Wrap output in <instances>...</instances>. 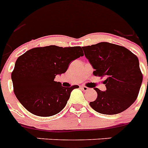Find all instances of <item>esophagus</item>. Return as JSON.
<instances>
[{
	"instance_id": "esophagus-1",
	"label": "esophagus",
	"mask_w": 148,
	"mask_h": 148,
	"mask_svg": "<svg viewBox=\"0 0 148 148\" xmlns=\"http://www.w3.org/2000/svg\"><path fill=\"white\" fill-rule=\"evenodd\" d=\"M81 89H82L84 91H87V90H90V88H89V87H87V86H81Z\"/></svg>"
}]
</instances>
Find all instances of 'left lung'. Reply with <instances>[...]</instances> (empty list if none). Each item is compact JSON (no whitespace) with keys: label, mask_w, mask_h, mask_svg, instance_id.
<instances>
[{"label":"left lung","mask_w":148,"mask_h":148,"mask_svg":"<svg viewBox=\"0 0 148 148\" xmlns=\"http://www.w3.org/2000/svg\"><path fill=\"white\" fill-rule=\"evenodd\" d=\"M95 71L93 75L106 77V90L95 88L97 99L90 105L95 111L115 115L125 111L138 96L143 80L138 58L125 47L109 42L82 47Z\"/></svg>","instance_id":"8db88e82"}]
</instances>
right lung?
<instances>
[{"label":"right lung","mask_w":148,"mask_h":148,"mask_svg":"<svg viewBox=\"0 0 148 148\" xmlns=\"http://www.w3.org/2000/svg\"><path fill=\"white\" fill-rule=\"evenodd\" d=\"M84 55L80 46L49 45L29 49L16 61L11 74L16 97L29 112L42 117L58 113L77 85L64 87L55 81L71 62Z\"/></svg>","instance_id":"add662e5"}]
</instances>
